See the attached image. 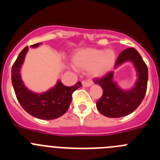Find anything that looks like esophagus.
<instances>
[{
	"label": "esophagus",
	"mask_w": 160,
	"mask_h": 160,
	"mask_svg": "<svg viewBox=\"0 0 160 160\" xmlns=\"http://www.w3.org/2000/svg\"><path fill=\"white\" fill-rule=\"evenodd\" d=\"M82 86L84 87H90L91 85H92V82H90V81H82Z\"/></svg>",
	"instance_id": "34e87169"
}]
</instances>
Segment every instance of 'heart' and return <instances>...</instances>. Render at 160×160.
Returning a JSON list of instances; mask_svg holds the SVG:
<instances>
[{"instance_id": "b5f03b06", "label": "heart", "mask_w": 160, "mask_h": 160, "mask_svg": "<svg viewBox=\"0 0 160 160\" xmlns=\"http://www.w3.org/2000/svg\"><path fill=\"white\" fill-rule=\"evenodd\" d=\"M116 61L115 52L111 49L106 50L94 48L78 49L73 56L72 63L78 70H88L90 76L100 78L107 74Z\"/></svg>"}]
</instances>
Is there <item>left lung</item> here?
I'll return each instance as SVG.
<instances>
[{
    "label": "left lung",
    "instance_id": "8db88e82",
    "mask_svg": "<svg viewBox=\"0 0 160 160\" xmlns=\"http://www.w3.org/2000/svg\"><path fill=\"white\" fill-rule=\"evenodd\" d=\"M127 62L134 65L138 77L135 86L131 89L125 90L120 88L113 80V70L102 78H97L94 81V83L102 88V95L96 102V107L102 114L108 118H120L132 113L140 105L146 94L148 80L146 63L134 48L124 49L118 55L114 69Z\"/></svg>",
    "mask_w": 160,
    "mask_h": 160
}]
</instances>
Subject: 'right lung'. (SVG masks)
<instances>
[{
    "label": "right lung",
    "instance_id": "1",
    "mask_svg": "<svg viewBox=\"0 0 160 160\" xmlns=\"http://www.w3.org/2000/svg\"><path fill=\"white\" fill-rule=\"evenodd\" d=\"M41 44H34L30 47L36 48ZM28 49V46L24 48L12 67V83L17 98L24 110L35 118L45 120L59 118L68 110L72 94L82 87L81 82H78L73 87H66L60 80H58L57 84L46 92L38 94L29 90L24 84L20 73Z\"/></svg>",
    "mask_w": 160,
    "mask_h": 160
}]
</instances>
